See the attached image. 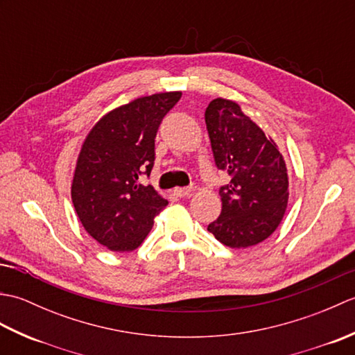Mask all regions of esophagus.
Returning a JSON list of instances; mask_svg holds the SVG:
<instances>
[{"label":"esophagus","instance_id":"1","mask_svg":"<svg viewBox=\"0 0 355 355\" xmlns=\"http://www.w3.org/2000/svg\"><path fill=\"white\" fill-rule=\"evenodd\" d=\"M173 193H175L180 198H186L192 193V187H177V189L173 191Z\"/></svg>","mask_w":355,"mask_h":355}]
</instances>
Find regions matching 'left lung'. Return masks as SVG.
I'll use <instances>...</instances> for the list:
<instances>
[{"label": "left lung", "instance_id": "left-lung-1", "mask_svg": "<svg viewBox=\"0 0 355 355\" xmlns=\"http://www.w3.org/2000/svg\"><path fill=\"white\" fill-rule=\"evenodd\" d=\"M205 119L216 168L230 175L220 189L221 215L207 230L230 248L259 244L277 229L286 210L284 157L236 102L214 99Z\"/></svg>", "mask_w": 355, "mask_h": 355}]
</instances>
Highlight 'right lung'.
Returning a JSON list of instances; mask_svg holds the SVG:
<instances>
[{
    "label": "right lung",
    "mask_w": 355,
    "mask_h": 355,
    "mask_svg": "<svg viewBox=\"0 0 355 355\" xmlns=\"http://www.w3.org/2000/svg\"><path fill=\"white\" fill-rule=\"evenodd\" d=\"M180 97V92L158 93L110 111L80 148L73 206L89 236L112 252L137 248L168 205L140 177L153 171L158 126Z\"/></svg>",
    "instance_id": "obj_1"
}]
</instances>
